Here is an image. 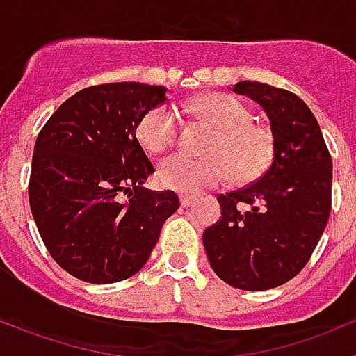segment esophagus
Segmentation results:
<instances>
[{
  "label": "esophagus",
  "instance_id": "obj_1",
  "mask_svg": "<svg viewBox=\"0 0 356 356\" xmlns=\"http://www.w3.org/2000/svg\"><path fill=\"white\" fill-rule=\"evenodd\" d=\"M194 203V197L191 196H180V205L181 207H191Z\"/></svg>",
  "mask_w": 356,
  "mask_h": 356
}]
</instances>
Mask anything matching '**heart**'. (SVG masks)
<instances>
[{
	"instance_id": "1",
	"label": "heart",
	"mask_w": 356,
	"mask_h": 356,
	"mask_svg": "<svg viewBox=\"0 0 356 356\" xmlns=\"http://www.w3.org/2000/svg\"><path fill=\"white\" fill-rule=\"evenodd\" d=\"M201 119L216 127L205 147L209 156L172 155L159 165V181L169 191L196 196L234 175L237 181H253L269 169L275 156L271 130L254 124L251 110L235 96L212 92L193 105ZM180 115L168 105L151 108L137 127V139L149 153L172 147L180 135Z\"/></svg>"
}]
</instances>
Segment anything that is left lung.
<instances>
[{"instance_id":"8db88e82","label":"left lung","mask_w":356,"mask_h":356,"mask_svg":"<svg viewBox=\"0 0 356 356\" xmlns=\"http://www.w3.org/2000/svg\"><path fill=\"white\" fill-rule=\"evenodd\" d=\"M234 92L266 110L275 156L254 184L219 194L221 217L203 232V246L222 282L242 291H267L307 266L325 232L332 156L301 97L260 81H238Z\"/></svg>"}]
</instances>
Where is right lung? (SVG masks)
<instances>
[{"mask_svg": "<svg viewBox=\"0 0 356 356\" xmlns=\"http://www.w3.org/2000/svg\"><path fill=\"white\" fill-rule=\"evenodd\" d=\"M165 92L137 81L87 87L62 103L37 137L31 213L53 260L81 282L115 284L139 273L180 207L172 191L143 187L155 169L135 137Z\"/></svg>", "mask_w": 356, "mask_h": 356, "instance_id": "right-lung-1", "label": "right lung"}]
</instances>
